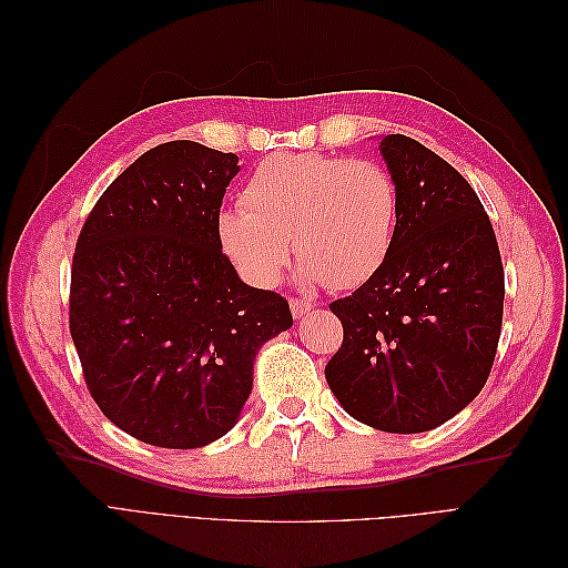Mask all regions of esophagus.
Masks as SVG:
<instances>
[{
    "instance_id": "34e87169",
    "label": "esophagus",
    "mask_w": 568,
    "mask_h": 568,
    "mask_svg": "<svg viewBox=\"0 0 568 568\" xmlns=\"http://www.w3.org/2000/svg\"><path fill=\"white\" fill-rule=\"evenodd\" d=\"M311 311H313V303L307 298H291V313H294V317L301 320Z\"/></svg>"
}]
</instances>
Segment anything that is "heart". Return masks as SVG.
I'll return each instance as SVG.
<instances>
[{
    "mask_svg": "<svg viewBox=\"0 0 568 568\" xmlns=\"http://www.w3.org/2000/svg\"><path fill=\"white\" fill-rule=\"evenodd\" d=\"M242 201L220 215V239L257 286L277 284L288 242L307 280L334 291L365 284L386 263L400 213L386 165L326 153H274L253 170Z\"/></svg>",
    "mask_w": 568,
    "mask_h": 568,
    "instance_id": "heart-1",
    "label": "heart"
}]
</instances>
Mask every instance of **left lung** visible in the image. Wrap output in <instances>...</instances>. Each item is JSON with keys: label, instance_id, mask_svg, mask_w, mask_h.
I'll list each match as a JSON object with an SVG mask.
<instances>
[{"label": "left lung", "instance_id": "obj_1", "mask_svg": "<svg viewBox=\"0 0 568 568\" xmlns=\"http://www.w3.org/2000/svg\"><path fill=\"white\" fill-rule=\"evenodd\" d=\"M400 213L382 270L329 311L343 343L324 376L351 417L422 434L486 386L503 329L500 248L471 184L438 153L388 134Z\"/></svg>", "mask_w": 568, "mask_h": 568}]
</instances>
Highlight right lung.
Here are the masks:
<instances>
[{
  "instance_id": "right-lung-1",
  "label": "right lung",
  "mask_w": 568,
  "mask_h": 568,
  "mask_svg": "<svg viewBox=\"0 0 568 568\" xmlns=\"http://www.w3.org/2000/svg\"><path fill=\"white\" fill-rule=\"evenodd\" d=\"M236 153L149 149L94 203L71 267L68 324L99 409L125 434L201 448L236 424L253 359L294 317L239 280L220 242Z\"/></svg>"
}]
</instances>
